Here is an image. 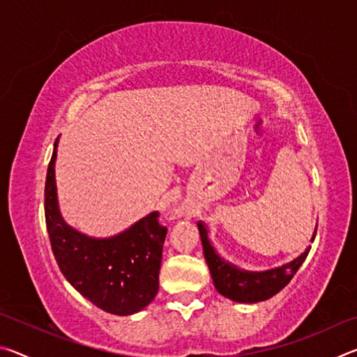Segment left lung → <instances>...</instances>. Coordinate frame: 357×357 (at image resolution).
I'll return each instance as SVG.
<instances>
[{"instance_id": "8db88e82", "label": "left lung", "mask_w": 357, "mask_h": 357, "mask_svg": "<svg viewBox=\"0 0 357 357\" xmlns=\"http://www.w3.org/2000/svg\"><path fill=\"white\" fill-rule=\"evenodd\" d=\"M197 225L198 229H200L204 259L208 263L215 289L222 296H225V298L234 302H243V304H255V302L273 298L274 294L288 285L310 252L309 245L298 258H294L293 261L287 264L279 266V268L266 271H247L223 259L215 252L213 243H211L208 227L202 220ZM315 233L317 228L310 238L312 243L315 239Z\"/></svg>"}]
</instances>
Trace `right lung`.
<instances>
[{"label":"right lung","mask_w":357,"mask_h":357,"mask_svg":"<svg viewBox=\"0 0 357 357\" xmlns=\"http://www.w3.org/2000/svg\"><path fill=\"white\" fill-rule=\"evenodd\" d=\"M53 148L45 181V223L56 263L83 298L113 315H134L159 291V273L167 228L153 211L110 238L78 231L63 219L58 204Z\"/></svg>","instance_id":"right-lung-1"}]
</instances>
